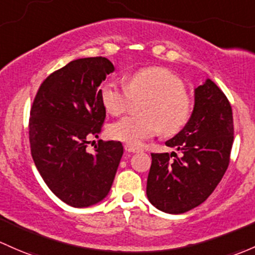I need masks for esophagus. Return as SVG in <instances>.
Returning a JSON list of instances; mask_svg holds the SVG:
<instances>
[{
  "mask_svg": "<svg viewBox=\"0 0 255 255\" xmlns=\"http://www.w3.org/2000/svg\"><path fill=\"white\" fill-rule=\"evenodd\" d=\"M125 150L127 152H138V151H140V149L136 148V146H134V145H130V144H126Z\"/></svg>",
  "mask_w": 255,
  "mask_h": 255,
  "instance_id": "esophagus-1",
  "label": "esophagus"
}]
</instances>
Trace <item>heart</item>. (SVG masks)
Segmentation results:
<instances>
[{
    "mask_svg": "<svg viewBox=\"0 0 255 255\" xmlns=\"http://www.w3.org/2000/svg\"><path fill=\"white\" fill-rule=\"evenodd\" d=\"M148 95L141 104V114L125 116L111 123L109 134L130 145H140L160 129L163 134H176L192 115V100L184 92L179 77L162 67H146L130 73L127 85L109 79L100 89L103 106L109 114L120 115L127 110L132 96Z\"/></svg>",
    "mask_w": 255,
    "mask_h": 255,
    "instance_id": "b5f03b06",
    "label": "heart"
}]
</instances>
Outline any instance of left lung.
Returning <instances> with one entry per match:
<instances>
[{
	"label": "left lung",
	"instance_id": "1",
	"mask_svg": "<svg viewBox=\"0 0 255 255\" xmlns=\"http://www.w3.org/2000/svg\"><path fill=\"white\" fill-rule=\"evenodd\" d=\"M165 144L182 154H151L146 195L163 213L183 214L208 199L230 162L232 109L213 80L206 79L195 88L191 119ZM172 156L175 159H170Z\"/></svg>",
	"mask_w": 255,
	"mask_h": 255
}]
</instances>
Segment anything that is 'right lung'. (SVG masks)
<instances>
[{
	"instance_id": "obj_1",
	"label": "right lung",
	"mask_w": 255,
	"mask_h": 255,
	"mask_svg": "<svg viewBox=\"0 0 255 255\" xmlns=\"http://www.w3.org/2000/svg\"><path fill=\"white\" fill-rule=\"evenodd\" d=\"M115 71L105 57L74 60L40 85L29 120L31 156L51 192L66 204L87 208L105 199L119 168L120 141H99L106 110L100 87Z\"/></svg>"
}]
</instances>
